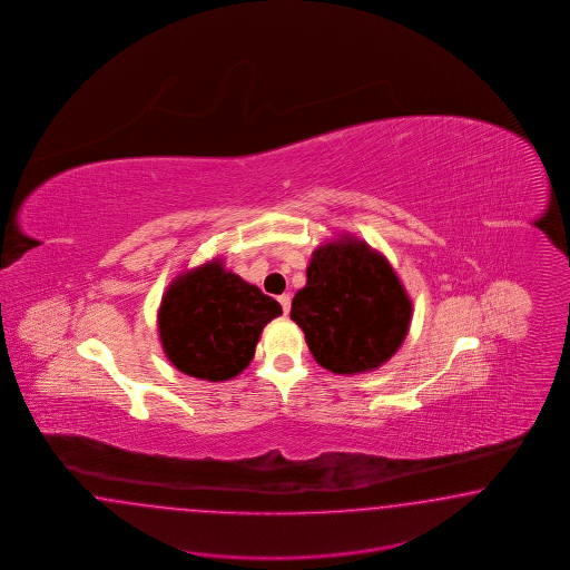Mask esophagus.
Listing matches in <instances>:
<instances>
[{"label": "esophagus", "instance_id": "obj_1", "mask_svg": "<svg viewBox=\"0 0 570 570\" xmlns=\"http://www.w3.org/2000/svg\"><path fill=\"white\" fill-rule=\"evenodd\" d=\"M277 301H279V305H282V309H284V313H288L291 311V294H282V296H277Z\"/></svg>", "mask_w": 570, "mask_h": 570}]
</instances>
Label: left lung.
I'll return each mask as SVG.
<instances>
[{
    "instance_id": "8db88e82",
    "label": "left lung",
    "mask_w": 570,
    "mask_h": 570,
    "mask_svg": "<svg viewBox=\"0 0 570 570\" xmlns=\"http://www.w3.org/2000/svg\"><path fill=\"white\" fill-rule=\"evenodd\" d=\"M291 320L315 362L353 376L397 353L412 324V298L382 253L343 232L313 250Z\"/></svg>"
}]
</instances>
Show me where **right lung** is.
I'll use <instances>...</instances> for the list:
<instances>
[{
    "instance_id": "add662e5",
    "label": "right lung",
    "mask_w": 570,
    "mask_h": 570,
    "mask_svg": "<svg viewBox=\"0 0 570 570\" xmlns=\"http://www.w3.org/2000/svg\"><path fill=\"white\" fill-rule=\"evenodd\" d=\"M277 315V301L225 269L217 257L173 279L156 324L163 351L179 372L224 382L248 367L261 332Z\"/></svg>"
}]
</instances>
